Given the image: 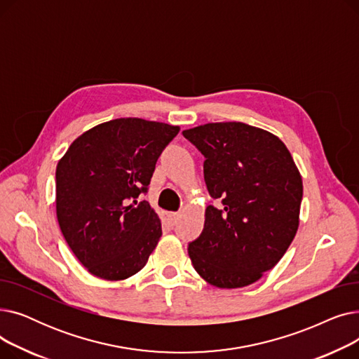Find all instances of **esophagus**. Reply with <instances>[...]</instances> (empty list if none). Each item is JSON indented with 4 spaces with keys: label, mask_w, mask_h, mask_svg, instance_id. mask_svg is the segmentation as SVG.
<instances>
[{
    "label": "esophagus",
    "mask_w": 359,
    "mask_h": 359,
    "mask_svg": "<svg viewBox=\"0 0 359 359\" xmlns=\"http://www.w3.org/2000/svg\"><path fill=\"white\" fill-rule=\"evenodd\" d=\"M177 218H179V214L177 212H167V211H163L161 214V219L165 225H168V227H173V225L177 222Z\"/></svg>",
    "instance_id": "34e87169"
}]
</instances>
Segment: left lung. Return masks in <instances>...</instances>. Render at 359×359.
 Segmentation results:
<instances>
[{
	"label": "left lung",
	"mask_w": 359,
	"mask_h": 359,
	"mask_svg": "<svg viewBox=\"0 0 359 359\" xmlns=\"http://www.w3.org/2000/svg\"><path fill=\"white\" fill-rule=\"evenodd\" d=\"M205 156L208 192L203 231L189 244L195 271L217 288L259 280L285 255L299 225L303 179L285 144L241 122L184 129Z\"/></svg>",
	"instance_id": "8db88e82"
}]
</instances>
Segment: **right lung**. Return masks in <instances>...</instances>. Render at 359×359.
<instances>
[{
	"label": "right lung",
	"instance_id": "right-lung-1",
	"mask_svg": "<svg viewBox=\"0 0 359 359\" xmlns=\"http://www.w3.org/2000/svg\"><path fill=\"white\" fill-rule=\"evenodd\" d=\"M180 128L119 118L74 140L56 165V218L69 249L94 276L122 280L140 272L161 237L147 201L157 158Z\"/></svg>",
	"mask_w": 359,
	"mask_h": 359
}]
</instances>
